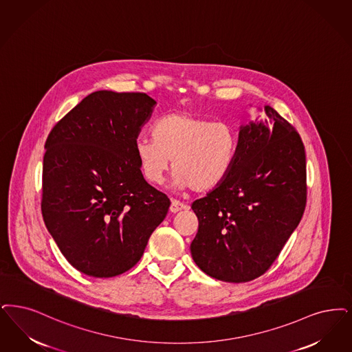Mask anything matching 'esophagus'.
<instances>
[{
  "label": "esophagus",
  "mask_w": 352,
  "mask_h": 352,
  "mask_svg": "<svg viewBox=\"0 0 352 352\" xmlns=\"http://www.w3.org/2000/svg\"><path fill=\"white\" fill-rule=\"evenodd\" d=\"M188 207L186 204H183L182 201L179 200H171V204H170V212L171 213H177V212L183 211V210H187Z\"/></svg>",
  "instance_id": "obj_1"
}]
</instances>
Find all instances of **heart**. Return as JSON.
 Returning <instances> with one entry per match:
<instances>
[{"instance_id":"heart-1","label":"heart","mask_w":352,"mask_h":352,"mask_svg":"<svg viewBox=\"0 0 352 352\" xmlns=\"http://www.w3.org/2000/svg\"><path fill=\"white\" fill-rule=\"evenodd\" d=\"M152 138L135 144L144 178L161 184L173 161V184L178 188L191 187L197 192L210 191L224 182L239 151V131L233 124L183 111L160 118L152 128Z\"/></svg>"}]
</instances>
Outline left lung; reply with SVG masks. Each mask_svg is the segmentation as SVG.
Listing matches in <instances>:
<instances>
[{
  "label": "left lung",
  "instance_id": "left-lung-1",
  "mask_svg": "<svg viewBox=\"0 0 352 352\" xmlns=\"http://www.w3.org/2000/svg\"><path fill=\"white\" fill-rule=\"evenodd\" d=\"M239 126V151L226 181L191 208L199 229L190 250L203 272L245 283L267 271L307 204V160L300 135L271 106Z\"/></svg>",
  "mask_w": 352,
  "mask_h": 352
}]
</instances>
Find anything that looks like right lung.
Instances as JSON below:
<instances>
[{
	"label": "right lung",
	"mask_w": 352,
	"mask_h": 352,
	"mask_svg": "<svg viewBox=\"0 0 352 352\" xmlns=\"http://www.w3.org/2000/svg\"><path fill=\"white\" fill-rule=\"evenodd\" d=\"M155 104L144 93L98 90L45 141L43 220L85 275L113 278L133 267L168 214L169 197L144 179L135 152Z\"/></svg>",
	"instance_id": "1"
}]
</instances>
